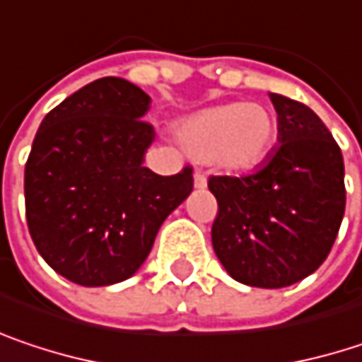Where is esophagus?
Returning a JSON list of instances; mask_svg holds the SVG:
<instances>
[{"instance_id": "esophagus-1", "label": "esophagus", "mask_w": 362, "mask_h": 362, "mask_svg": "<svg viewBox=\"0 0 362 362\" xmlns=\"http://www.w3.org/2000/svg\"><path fill=\"white\" fill-rule=\"evenodd\" d=\"M194 186H197V188H205V186H207V178H205V174L194 172Z\"/></svg>"}]
</instances>
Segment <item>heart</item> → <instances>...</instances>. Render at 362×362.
<instances>
[{"mask_svg":"<svg viewBox=\"0 0 362 362\" xmlns=\"http://www.w3.org/2000/svg\"><path fill=\"white\" fill-rule=\"evenodd\" d=\"M176 136L188 155L209 159L226 172H245L269 153L276 122L263 105L228 103L188 115L178 124Z\"/></svg>","mask_w":362,"mask_h":362,"instance_id":"obj_1","label":"heart"}]
</instances>
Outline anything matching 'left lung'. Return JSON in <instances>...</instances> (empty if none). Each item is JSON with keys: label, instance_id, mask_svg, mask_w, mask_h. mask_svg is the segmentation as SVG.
Returning a JSON list of instances; mask_svg holds the SVG:
<instances>
[{"label": "left lung", "instance_id": "8db88e82", "mask_svg": "<svg viewBox=\"0 0 362 362\" xmlns=\"http://www.w3.org/2000/svg\"><path fill=\"white\" fill-rule=\"evenodd\" d=\"M279 147L252 174L211 176V243L226 272L255 288L292 286L327 259L346 207L344 159L319 115L272 93Z\"/></svg>", "mask_w": 362, "mask_h": 362}]
</instances>
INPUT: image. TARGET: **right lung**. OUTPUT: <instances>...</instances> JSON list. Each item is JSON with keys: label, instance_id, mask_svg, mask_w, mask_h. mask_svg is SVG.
Returning a JSON list of instances; mask_svg holds the SVG:
<instances>
[{"label": "right lung", "instance_id": "right-lung-1", "mask_svg": "<svg viewBox=\"0 0 362 362\" xmlns=\"http://www.w3.org/2000/svg\"><path fill=\"white\" fill-rule=\"evenodd\" d=\"M151 97L105 76L53 107L24 168L30 238L41 257L81 286L136 274L163 219L192 190V168L159 176L143 165L155 139L143 119Z\"/></svg>", "mask_w": 362, "mask_h": 362}]
</instances>
